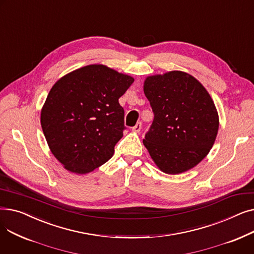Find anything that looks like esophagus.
Masks as SVG:
<instances>
[{
    "instance_id": "1",
    "label": "esophagus",
    "mask_w": 254,
    "mask_h": 254,
    "mask_svg": "<svg viewBox=\"0 0 254 254\" xmlns=\"http://www.w3.org/2000/svg\"><path fill=\"white\" fill-rule=\"evenodd\" d=\"M141 127H142V124L141 123H138L135 127H131V130L134 132H139L141 130Z\"/></svg>"
}]
</instances>
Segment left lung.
Listing matches in <instances>:
<instances>
[{"instance_id": "1", "label": "left lung", "mask_w": 254, "mask_h": 254, "mask_svg": "<svg viewBox=\"0 0 254 254\" xmlns=\"http://www.w3.org/2000/svg\"><path fill=\"white\" fill-rule=\"evenodd\" d=\"M143 90L154 113L143 144L156 167L176 175L201 163L214 145L219 116L211 96L182 71L147 76Z\"/></svg>"}]
</instances>
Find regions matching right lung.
<instances>
[{"instance_id":"right-lung-1","label":"right lung","mask_w":254,"mask_h":254,"mask_svg":"<svg viewBox=\"0 0 254 254\" xmlns=\"http://www.w3.org/2000/svg\"><path fill=\"white\" fill-rule=\"evenodd\" d=\"M134 81L129 75L92 64L53 84L40 122L51 153L65 170L87 174L113 156L125 129L118 99Z\"/></svg>"}]
</instances>
